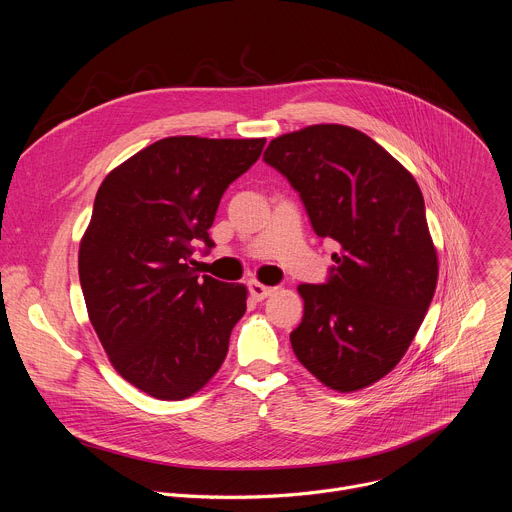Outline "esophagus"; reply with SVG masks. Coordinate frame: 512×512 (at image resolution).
Listing matches in <instances>:
<instances>
[{
	"mask_svg": "<svg viewBox=\"0 0 512 512\" xmlns=\"http://www.w3.org/2000/svg\"><path fill=\"white\" fill-rule=\"evenodd\" d=\"M249 294H251L253 300L261 302V300H265V298H269V296L273 294V287L263 285V283H259V281H251V283H249Z\"/></svg>",
	"mask_w": 512,
	"mask_h": 512,
	"instance_id": "obj_1",
	"label": "esophagus"
}]
</instances>
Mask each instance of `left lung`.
<instances>
[{
	"mask_svg": "<svg viewBox=\"0 0 512 512\" xmlns=\"http://www.w3.org/2000/svg\"><path fill=\"white\" fill-rule=\"evenodd\" d=\"M263 158L300 192L316 235L338 243L330 279L298 285L304 318L291 348L326 387H369L397 367L435 294L423 194L407 168L348 125L279 135Z\"/></svg>",
	"mask_w": 512,
	"mask_h": 512,
	"instance_id": "8db88e82",
	"label": "left lung"
}]
</instances>
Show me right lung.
Segmentation results:
<instances>
[{"label":"right lung","instance_id":"right-lung-1","mask_svg":"<svg viewBox=\"0 0 512 512\" xmlns=\"http://www.w3.org/2000/svg\"><path fill=\"white\" fill-rule=\"evenodd\" d=\"M263 145V137H164L97 190L79 247L89 320L113 369L150 397H192L225 362L247 287L200 277L192 247L214 245L218 202Z\"/></svg>","mask_w":512,"mask_h":512}]
</instances>
